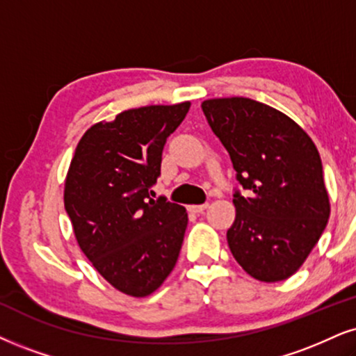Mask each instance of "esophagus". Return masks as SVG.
<instances>
[{"instance_id": "1", "label": "esophagus", "mask_w": 356, "mask_h": 356, "mask_svg": "<svg viewBox=\"0 0 356 356\" xmlns=\"http://www.w3.org/2000/svg\"><path fill=\"white\" fill-rule=\"evenodd\" d=\"M206 208H208V203H203V204H191V206H188V209H190L191 213H196V214L203 213Z\"/></svg>"}]
</instances>
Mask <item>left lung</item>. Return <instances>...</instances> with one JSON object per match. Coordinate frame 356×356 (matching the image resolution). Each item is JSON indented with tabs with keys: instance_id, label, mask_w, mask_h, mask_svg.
I'll return each mask as SVG.
<instances>
[{
	"instance_id": "left-lung-1",
	"label": "left lung",
	"mask_w": 356,
	"mask_h": 356,
	"mask_svg": "<svg viewBox=\"0 0 356 356\" xmlns=\"http://www.w3.org/2000/svg\"><path fill=\"white\" fill-rule=\"evenodd\" d=\"M229 153L236 178V219L227 244L238 264L261 282L296 274L330 216L322 160L312 138L291 117L245 97L201 104Z\"/></svg>"
}]
</instances>
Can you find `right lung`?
<instances>
[{"label": "right lung", "mask_w": 356, "mask_h": 356, "mask_svg": "<svg viewBox=\"0 0 356 356\" xmlns=\"http://www.w3.org/2000/svg\"><path fill=\"white\" fill-rule=\"evenodd\" d=\"M190 102L148 105L92 125L79 140L64 206L79 248L112 287L150 296L177 264L188 225L183 206L150 198L166 138Z\"/></svg>", "instance_id": "1"}]
</instances>
